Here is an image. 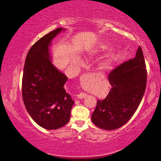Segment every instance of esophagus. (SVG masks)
I'll list each match as a JSON object with an SVG mask.
<instances>
[{
  "label": "esophagus",
  "instance_id": "1",
  "mask_svg": "<svg viewBox=\"0 0 161 161\" xmlns=\"http://www.w3.org/2000/svg\"><path fill=\"white\" fill-rule=\"evenodd\" d=\"M94 77H95L94 74H84L83 77H82V80H90L91 78H93ZM77 98L79 99H83L85 98H86L87 96V94H85V93H83L81 92L80 94H78V95H76Z\"/></svg>",
  "mask_w": 161,
  "mask_h": 161
}]
</instances>
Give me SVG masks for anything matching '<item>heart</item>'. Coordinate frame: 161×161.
Segmentation results:
<instances>
[{
	"instance_id": "b5f03b06",
	"label": "heart",
	"mask_w": 161,
	"mask_h": 161,
	"mask_svg": "<svg viewBox=\"0 0 161 161\" xmlns=\"http://www.w3.org/2000/svg\"><path fill=\"white\" fill-rule=\"evenodd\" d=\"M112 44L109 42L103 41L101 42L100 43L95 45L94 47L90 49L87 52V56L89 58H93L98 55L101 54L103 53L108 52L112 48ZM116 53L112 52L109 53V55L106 58L103 59L98 64V69L102 71H108L112 69L113 67L114 63L115 62L116 58Z\"/></svg>"
}]
</instances>
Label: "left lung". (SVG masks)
<instances>
[{
    "instance_id": "left-lung-1",
    "label": "left lung",
    "mask_w": 161,
    "mask_h": 161,
    "mask_svg": "<svg viewBox=\"0 0 161 161\" xmlns=\"http://www.w3.org/2000/svg\"><path fill=\"white\" fill-rule=\"evenodd\" d=\"M108 80L112 88L104 100L97 101L92 120L101 129L114 130L129 121L144 95L147 71L141 47L134 58L111 71Z\"/></svg>"
}]
</instances>
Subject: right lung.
I'll return each mask as SVG.
<instances>
[{"instance_id":"add662e5","label":"right lung","mask_w":161,"mask_h":161,"mask_svg":"<svg viewBox=\"0 0 161 161\" xmlns=\"http://www.w3.org/2000/svg\"><path fill=\"white\" fill-rule=\"evenodd\" d=\"M57 28L34 44L26 56L22 80L25 108L36 123L46 130H57L69 122L74 101L64 85L68 78L52 64L50 47Z\"/></svg>"}]
</instances>
